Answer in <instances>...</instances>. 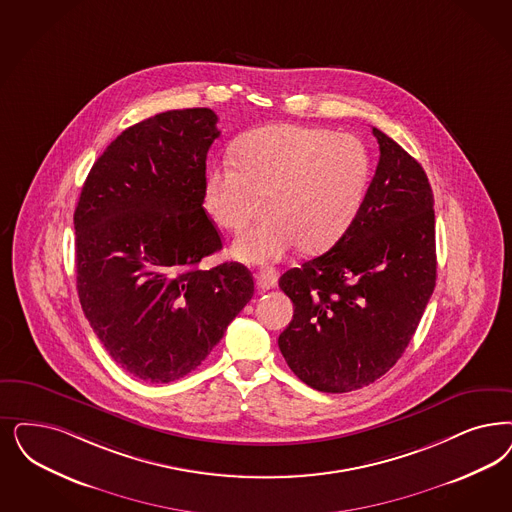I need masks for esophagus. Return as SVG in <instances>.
Instances as JSON below:
<instances>
[{
    "instance_id": "esophagus-1",
    "label": "esophagus",
    "mask_w": 512,
    "mask_h": 512,
    "mask_svg": "<svg viewBox=\"0 0 512 512\" xmlns=\"http://www.w3.org/2000/svg\"><path fill=\"white\" fill-rule=\"evenodd\" d=\"M255 282H257V287H259L261 291H268V289H272V287L278 285V272L272 270V268L261 270V272L257 274Z\"/></svg>"
}]
</instances>
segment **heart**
Returning a JSON list of instances; mask_svg holds the SVG:
<instances>
[{
  "mask_svg": "<svg viewBox=\"0 0 512 512\" xmlns=\"http://www.w3.org/2000/svg\"><path fill=\"white\" fill-rule=\"evenodd\" d=\"M238 164L223 160L206 177V200L223 229L238 230L266 200L265 221L244 230L232 255L276 263L299 246H333L359 212L371 174L365 145L352 134L306 124H272L247 134Z\"/></svg>",
  "mask_w": 512,
  "mask_h": 512,
  "instance_id": "1",
  "label": "heart"
}]
</instances>
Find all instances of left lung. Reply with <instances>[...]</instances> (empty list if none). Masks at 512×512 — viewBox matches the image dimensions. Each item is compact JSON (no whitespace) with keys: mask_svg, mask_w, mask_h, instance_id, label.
<instances>
[{"mask_svg":"<svg viewBox=\"0 0 512 512\" xmlns=\"http://www.w3.org/2000/svg\"><path fill=\"white\" fill-rule=\"evenodd\" d=\"M372 134L380 160L352 225L327 253L280 278L295 306L280 352L325 393L365 388L397 363L437 280L429 179L397 141Z\"/></svg>","mask_w":512,"mask_h":512,"instance_id":"left-lung-1","label":"left lung"}]
</instances>
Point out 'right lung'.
<instances>
[{
  "mask_svg": "<svg viewBox=\"0 0 512 512\" xmlns=\"http://www.w3.org/2000/svg\"><path fill=\"white\" fill-rule=\"evenodd\" d=\"M208 107L126 128L94 162L73 213L81 308L124 371L168 384L194 371L253 297L240 263L200 270L221 236L204 210Z\"/></svg>",
  "mask_w": 512,
  "mask_h": 512,
  "instance_id": "add662e5",
  "label": "right lung"
}]
</instances>
